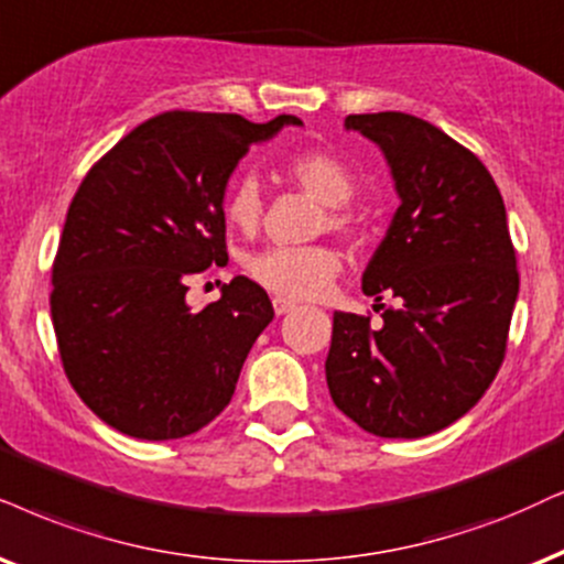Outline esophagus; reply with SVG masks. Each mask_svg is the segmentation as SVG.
Returning a JSON list of instances; mask_svg holds the SVG:
<instances>
[{"label":"esophagus","instance_id":"34e87169","mask_svg":"<svg viewBox=\"0 0 564 564\" xmlns=\"http://www.w3.org/2000/svg\"><path fill=\"white\" fill-rule=\"evenodd\" d=\"M294 302H291V299H283V296H275L273 299V310H275V315H286V312H291L294 310Z\"/></svg>","mask_w":564,"mask_h":564}]
</instances>
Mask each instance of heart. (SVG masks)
Wrapping results in <instances>:
<instances>
[{
  "mask_svg": "<svg viewBox=\"0 0 564 564\" xmlns=\"http://www.w3.org/2000/svg\"><path fill=\"white\" fill-rule=\"evenodd\" d=\"M286 176L306 195L317 197L325 205V216H319V231L351 234L356 216L348 199L356 195V180L344 161L330 153L312 151L294 155L286 163ZM262 189L252 176H245L234 184L226 197V218L241 234L260 229ZM344 270V258L327 245L310 247H268L249 254L247 273L254 283L268 289L270 294L283 299H317L333 286L335 278Z\"/></svg>",
  "mask_w": 564,
  "mask_h": 564,
  "instance_id": "b5f03b06",
  "label": "heart"
}]
</instances>
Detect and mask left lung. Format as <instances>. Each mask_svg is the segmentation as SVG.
Here are the masks:
<instances>
[{"mask_svg":"<svg viewBox=\"0 0 564 564\" xmlns=\"http://www.w3.org/2000/svg\"><path fill=\"white\" fill-rule=\"evenodd\" d=\"M382 148L401 195L361 278L398 299L372 315L335 312L325 377L333 403L377 437L416 440L471 411L500 372L518 299L500 189L476 155L424 119L351 113Z\"/></svg>","mask_w":564,"mask_h":564,"instance_id":"1","label":"left lung"}]
</instances>
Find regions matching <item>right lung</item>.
<instances>
[{
  "label": "right lung",
  "instance_id": "right-lung-1",
  "mask_svg": "<svg viewBox=\"0 0 564 564\" xmlns=\"http://www.w3.org/2000/svg\"><path fill=\"white\" fill-rule=\"evenodd\" d=\"M302 119L163 111L93 163L69 203L52 268V323L75 393L138 440H180L226 409L273 319L265 289L237 275L187 306V281L226 265L224 192L252 142Z\"/></svg>",
  "mask_w": 564,
  "mask_h": 564
}]
</instances>
